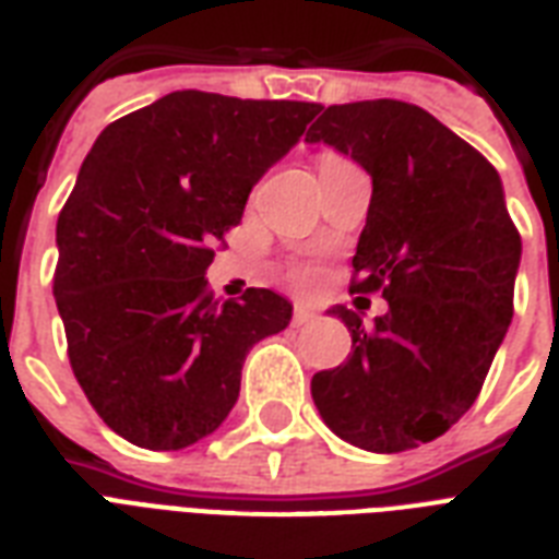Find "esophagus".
<instances>
[{"label":"esophagus","mask_w":559,"mask_h":559,"mask_svg":"<svg viewBox=\"0 0 559 559\" xmlns=\"http://www.w3.org/2000/svg\"><path fill=\"white\" fill-rule=\"evenodd\" d=\"M316 319V310H310L307 305H296L293 307V324L301 328V324H310Z\"/></svg>","instance_id":"1"}]
</instances>
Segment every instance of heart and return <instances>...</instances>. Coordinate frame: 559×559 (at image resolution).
Wrapping results in <instances>:
<instances>
[{"label":"heart","instance_id":"heart-1","mask_svg":"<svg viewBox=\"0 0 559 559\" xmlns=\"http://www.w3.org/2000/svg\"><path fill=\"white\" fill-rule=\"evenodd\" d=\"M289 275H293V281H296L298 287H313L316 278H319V272H316L313 266H296Z\"/></svg>","mask_w":559,"mask_h":559}]
</instances>
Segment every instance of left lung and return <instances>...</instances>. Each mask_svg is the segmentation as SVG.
<instances>
[{"label":"left lung","instance_id":"1","mask_svg":"<svg viewBox=\"0 0 559 559\" xmlns=\"http://www.w3.org/2000/svg\"><path fill=\"white\" fill-rule=\"evenodd\" d=\"M307 142L371 174V205L350 293H382L385 316L354 310L350 354L310 382L324 424L368 452H403L443 435L485 385L513 319L522 240L502 179L481 153L406 100L336 104Z\"/></svg>","mask_w":559,"mask_h":559}]
</instances>
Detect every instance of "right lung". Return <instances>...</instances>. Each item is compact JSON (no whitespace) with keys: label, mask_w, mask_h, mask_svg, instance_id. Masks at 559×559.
<instances>
[{"label":"right lung","mask_w":559,"mask_h":559,"mask_svg":"<svg viewBox=\"0 0 559 559\" xmlns=\"http://www.w3.org/2000/svg\"><path fill=\"white\" fill-rule=\"evenodd\" d=\"M319 109L170 92L112 121L83 159L57 217V310L83 394L135 447L214 432L249 348L289 324L293 305L272 289L214 301L205 270Z\"/></svg>","instance_id":"add662e5"}]
</instances>
